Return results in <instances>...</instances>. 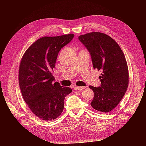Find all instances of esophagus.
<instances>
[{
	"instance_id": "34e87169",
	"label": "esophagus",
	"mask_w": 146,
	"mask_h": 146,
	"mask_svg": "<svg viewBox=\"0 0 146 146\" xmlns=\"http://www.w3.org/2000/svg\"><path fill=\"white\" fill-rule=\"evenodd\" d=\"M85 88V87H81V86H75L74 87V90H79L81 91L82 90H84Z\"/></svg>"
}]
</instances>
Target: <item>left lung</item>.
<instances>
[{
    "label": "left lung",
    "mask_w": 146,
    "mask_h": 146,
    "mask_svg": "<svg viewBox=\"0 0 146 146\" xmlns=\"http://www.w3.org/2000/svg\"><path fill=\"white\" fill-rule=\"evenodd\" d=\"M89 51L94 69L101 70L100 86H90L94 92L91 107L100 112L111 111L120 102L129 85V69L124 54L108 35L91 32L78 36Z\"/></svg>",
    "instance_id": "left-lung-1"
}]
</instances>
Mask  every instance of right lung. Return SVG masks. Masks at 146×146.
I'll use <instances>...</instances> for the list:
<instances>
[{
    "instance_id": "right-lung-1",
    "label": "right lung",
    "mask_w": 146,
    "mask_h": 146,
    "mask_svg": "<svg viewBox=\"0 0 146 146\" xmlns=\"http://www.w3.org/2000/svg\"><path fill=\"white\" fill-rule=\"evenodd\" d=\"M74 36L72 33L58 36H44L31 45L21 59L19 83L24 100L35 115L51 121L60 116L64 100L72 92L54 82L53 69L58 54Z\"/></svg>"
}]
</instances>
